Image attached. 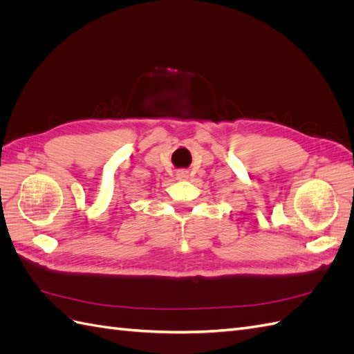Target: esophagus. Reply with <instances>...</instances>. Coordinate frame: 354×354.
I'll use <instances>...</instances> for the list:
<instances>
[{"label": "esophagus", "instance_id": "esophagus-1", "mask_svg": "<svg viewBox=\"0 0 354 354\" xmlns=\"http://www.w3.org/2000/svg\"><path fill=\"white\" fill-rule=\"evenodd\" d=\"M176 178L177 180H187L189 178V171L186 169H178L176 173Z\"/></svg>", "mask_w": 354, "mask_h": 354}]
</instances>
